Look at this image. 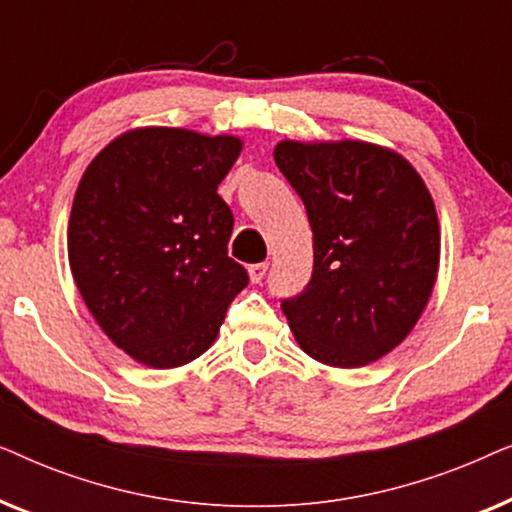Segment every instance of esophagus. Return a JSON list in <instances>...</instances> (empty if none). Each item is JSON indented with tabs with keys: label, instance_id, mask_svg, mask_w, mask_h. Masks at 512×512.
<instances>
[{
	"label": "esophagus",
	"instance_id": "34e87169",
	"mask_svg": "<svg viewBox=\"0 0 512 512\" xmlns=\"http://www.w3.org/2000/svg\"><path fill=\"white\" fill-rule=\"evenodd\" d=\"M265 272H268V263H254V265H249V277H251V282H254V284L263 282Z\"/></svg>",
	"mask_w": 512,
	"mask_h": 512
}]
</instances>
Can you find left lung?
<instances>
[{
  "instance_id": "obj_1",
  "label": "left lung",
  "mask_w": 512,
  "mask_h": 512,
  "mask_svg": "<svg viewBox=\"0 0 512 512\" xmlns=\"http://www.w3.org/2000/svg\"><path fill=\"white\" fill-rule=\"evenodd\" d=\"M275 163L314 233L312 279L282 312L300 349L359 368L401 345L436 284L440 230L408 160L366 142H279Z\"/></svg>"
}]
</instances>
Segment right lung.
<instances>
[{"label": "right lung", "instance_id": "1", "mask_svg": "<svg viewBox=\"0 0 512 512\" xmlns=\"http://www.w3.org/2000/svg\"><path fill=\"white\" fill-rule=\"evenodd\" d=\"M237 137L142 128L97 153L76 188L67 251L90 314L151 368L198 359L249 275L228 256L233 212L216 193Z\"/></svg>", "mask_w": 512, "mask_h": 512}]
</instances>
